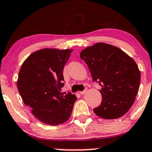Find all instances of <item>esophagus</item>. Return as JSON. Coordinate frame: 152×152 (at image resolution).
I'll return each instance as SVG.
<instances>
[{
  "mask_svg": "<svg viewBox=\"0 0 152 152\" xmlns=\"http://www.w3.org/2000/svg\"><path fill=\"white\" fill-rule=\"evenodd\" d=\"M86 92H87V89H85V90H84V91H81L80 94H82V95H83V94H85Z\"/></svg>",
  "mask_w": 152,
  "mask_h": 152,
  "instance_id": "1",
  "label": "esophagus"
}]
</instances>
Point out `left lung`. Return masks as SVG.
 I'll list each match as a JSON object with an SVG mask.
<instances>
[{
  "label": "left lung",
  "mask_w": 152,
  "mask_h": 152,
  "mask_svg": "<svg viewBox=\"0 0 152 152\" xmlns=\"http://www.w3.org/2000/svg\"><path fill=\"white\" fill-rule=\"evenodd\" d=\"M94 82L101 85L102 102L94 109L107 120L126 114L135 100L140 83V72L136 62L118 48L97 43L81 52Z\"/></svg>",
  "instance_id": "left-lung-1"
}]
</instances>
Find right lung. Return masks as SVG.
<instances>
[{
    "label": "right lung",
    "mask_w": 152,
    "mask_h": 152,
    "mask_svg": "<svg viewBox=\"0 0 152 152\" xmlns=\"http://www.w3.org/2000/svg\"><path fill=\"white\" fill-rule=\"evenodd\" d=\"M72 50L42 49L31 54L20 69L17 86L23 102L35 117L51 126L70 118L77 98L64 95L63 70Z\"/></svg>",
    "instance_id": "1"
}]
</instances>
